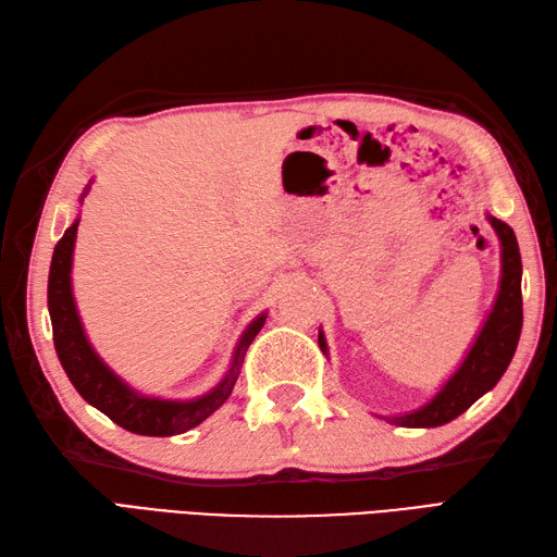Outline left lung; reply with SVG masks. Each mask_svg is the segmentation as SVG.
I'll return each mask as SVG.
<instances>
[{"label": "left lung", "instance_id": "8db88e82", "mask_svg": "<svg viewBox=\"0 0 557 557\" xmlns=\"http://www.w3.org/2000/svg\"><path fill=\"white\" fill-rule=\"evenodd\" d=\"M490 224L500 240V288L494 309L456 373L425 406L401 416H385L399 428H437L458 418L486 395L506 373L522 331V260L512 228L490 214ZM319 347H329L319 333Z\"/></svg>", "mask_w": 557, "mask_h": 557}]
</instances>
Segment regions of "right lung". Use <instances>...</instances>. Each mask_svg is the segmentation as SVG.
<instances>
[{"instance_id": "add662e5", "label": "right lung", "mask_w": 557, "mask_h": 557, "mask_svg": "<svg viewBox=\"0 0 557 557\" xmlns=\"http://www.w3.org/2000/svg\"><path fill=\"white\" fill-rule=\"evenodd\" d=\"M89 186L85 188V194ZM83 194V198H85ZM77 224L65 228L63 238L57 243L51 257V269H49V290H47V302H49V317H51V329H53V347H57L59 361L63 366L65 375L71 377V383L79 392L87 404L94 409H99L108 418L125 428L134 435H148V437H170V435H182V432L200 425L210 413H214L220 406L232 395V389L238 381L243 359H246V351L255 335L260 333L264 325L267 314L257 317L246 333L240 335L238 347L234 351L232 369L222 377V383L208 395L188 399V401H172V399H158V397H146L134 392L127 383H122L103 359L94 351L89 345L83 321H79L75 297H73V283H71V269H73V248H75V236H77Z\"/></svg>"}]
</instances>
